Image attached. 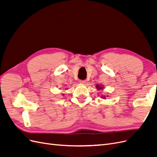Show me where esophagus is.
<instances>
[{
    "label": "esophagus",
    "instance_id": "obj_1",
    "mask_svg": "<svg viewBox=\"0 0 157 157\" xmlns=\"http://www.w3.org/2000/svg\"><path fill=\"white\" fill-rule=\"evenodd\" d=\"M86 81H87L86 80H80V82L82 84H85V83H86Z\"/></svg>",
    "mask_w": 157,
    "mask_h": 157
}]
</instances>
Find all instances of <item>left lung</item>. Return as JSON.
Here are the masks:
<instances>
[{
  "instance_id": "left-lung-1",
  "label": "left lung",
  "mask_w": 157,
  "mask_h": 157,
  "mask_svg": "<svg viewBox=\"0 0 157 157\" xmlns=\"http://www.w3.org/2000/svg\"><path fill=\"white\" fill-rule=\"evenodd\" d=\"M97 88H98V89H101V87L100 86H98V85H97ZM103 98H105V97H103Z\"/></svg>"
}]
</instances>
